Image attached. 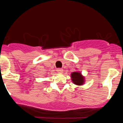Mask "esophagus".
<instances>
[{"mask_svg": "<svg viewBox=\"0 0 123 123\" xmlns=\"http://www.w3.org/2000/svg\"><path fill=\"white\" fill-rule=\"evenodd\" d=\"M56 71H57L58 73H62V72L63 71V69L62 68H57Z\"/></svg>", "mask_w": 123, "mask_h": 123, "instance_id": "obj_1", "label": "esophagus"}]
</instances>
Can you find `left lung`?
I'll return each mask as SVG.
<instances>
[{
    "mask_svg": "<svg viewBox=\"0 0 123 123\" xmlns=\"http://www.w3.org/2000/svg\"><path fill=\"white\" fill-rule=\"evenodd\" d=\"M71 76L73 82L76 85L81 86L84 82V79L81 73L73 72L71 73Z\"/></svg>",
    "mask_w": 123,
    "mask_h": 123,
    "instance_id": "obj_1",
    "label": "left lung"
}]
</instances>
